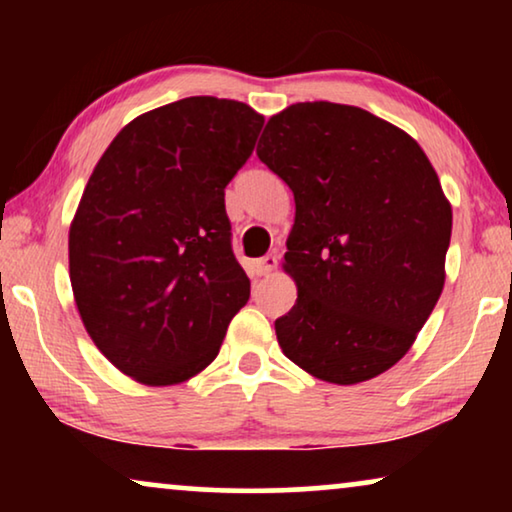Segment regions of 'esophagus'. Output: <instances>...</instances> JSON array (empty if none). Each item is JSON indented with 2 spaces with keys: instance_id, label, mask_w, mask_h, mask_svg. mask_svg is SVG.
Returning <instances> with one entry per match:
<instances>
[{
  "instance_id": "1",
  "label": "esophagus",
  "mask_w": 512,
  "mask_h": 512,
  "mask_svg": "<svg viewBox=\"0 0 512 512\" xmlns=\"http://www.w3.org/2000/svg\"><path fill=\"white\" fill-rule=\"evenodd\" d=\"M275 268H277V256H272V254L254 261V275H258V277L270 275V272L275 270Z\"/></svg>"
}]
</instances>
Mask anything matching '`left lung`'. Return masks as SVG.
<instances>
[{
	"mask_svg": "<svg viewBox=\"0 0 512 512\" xmlns=\"http://www.w3.org/2000/svg\"><path fill=\"white\" fill-rule=\"evenodd\" d=\"M258 158L293 191L284 270L298 300L282 352L333 384L401 361L445 284L452 207L419 144L349 104L300 102L265 125Z\"/></svg>",
	"mask_w": 512,
	"mask_h": 512,
	"instance_id": "1",
	"label": "left lung"
}]
</instances>
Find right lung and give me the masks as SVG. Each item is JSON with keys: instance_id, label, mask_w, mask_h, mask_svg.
I'll list each match as a JSON object with an SVG mask.
<instances>
[{"instance_id": "1", "label": "right lung", "mask_w": 512, "mask_h": 512, "mask_svg": "<svg viewBox=\"0 0 512 512\" xmlns=\"http://www.w3.org/2000/svg\"><path fill=\"white\" fill-rule=\"evenodd\" d=\"M261 128L247 104L186 97L125 125L90 174L69 279L97 349L137 382L198 375L247 305L226 186Z\"/></svg>"}]
</instances>
